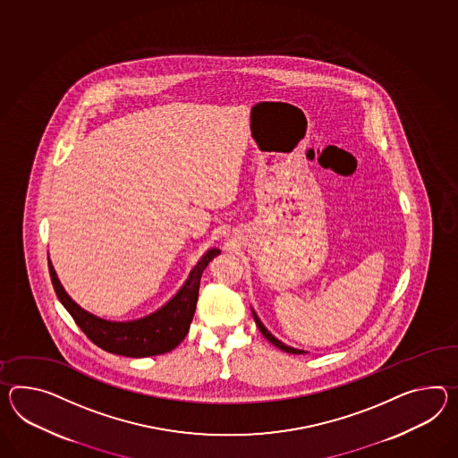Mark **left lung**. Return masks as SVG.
I'll return each mask as SVG.
<instances>
[{"mask_svg": "<svg viewBox=\"0 0 458 458\" xmlns=\"http://www.w3.org/2000/svg\"><path fill=\"white\" fill-rule=\"evenodd\" d=\"M253 318H255V323H257L258 329L261 331V335H265L267 339H268L271 344H275V346L279 347L281 351H284V352H290V354H302V351L300 349H294V347L286 346V344H283L281 341H278L275 335L269 333L268 329L263 326V323L259 321V318L257 316V312L253 311Z\"/></svg>", "mask_w": 458, "mask_h": 458, "instance_id": "8db88e82", "label": "left lung"}]
</instances>
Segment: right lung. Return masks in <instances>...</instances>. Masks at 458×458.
Masks as SVG:
<instances>
[{
	"mask_svg": "<svg viewBox=\"0 0 458 458\" xmlns=\"http://www.w3.org/2000/svg\"><path fill=\"white\" fill-rule=\"evenodd\" d=\"M216 255H220V250H210L201 258L182 290L162 310L129 323L104 321L79 308L61 286L51 261L47 265L59 301L96 346L119 356L147 357L170 352L185 339L197 308L201 273Z\"/></svg>",
	"mask_w": 458,
	"mask_h": 458,
	"instance_id": "right-lung-1",
	"label": "right lung"
}]
</instances>
